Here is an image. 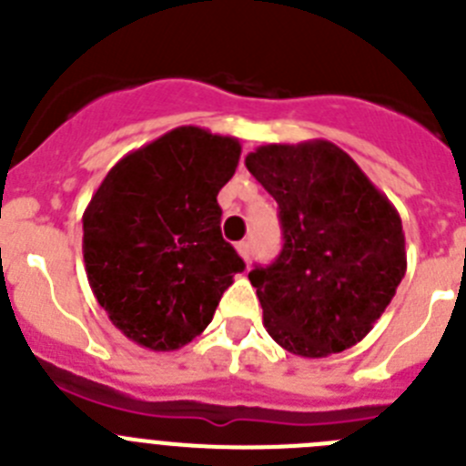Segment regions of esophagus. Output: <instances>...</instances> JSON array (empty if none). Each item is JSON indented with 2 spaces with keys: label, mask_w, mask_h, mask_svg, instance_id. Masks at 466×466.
Returning <instances> with one entry per match:
<instances>
[{
  "label": "esophagus",
  "mask_w": 466,
  "mask_h": 466,
  "mask_svg": "<svg viewBox=\"0 0 466 466\" xmlns=\"http://www.w3.org/2000/svg\"><path fill=\"white\" fill-rule=\"evenodd\" d=\"M236 249H238V254H240V257L245 258V261H249V254H252V247H249V242H247V240L238 242Z\"/></svg>",
  "instance_id": "34e87169"
}]
</instances>
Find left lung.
I'll use <instances>...</instances> for the list:
<instances>
[{"instance_id": "1", "label": "left lung", "mask_w": 466, "mask_h": 466, "mask_svg": "<svg viewBox=\"0 0 466 466\" xmlns=\"http://www.w3.org/2000/svg\"><path fill=\"white\" fill-rule=\"evenodd\" d=\"M245 166L275 198L284 238L279 257L249 273L266 331L308 360L357 345L406 275L399 212L327 139L266 144Z\"/></svg>"}]
</instances>
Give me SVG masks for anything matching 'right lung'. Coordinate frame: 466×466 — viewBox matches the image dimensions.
Masks as SVG:
<instances>
[{
    "instance_id": "obj_1",
    "label": "right lung",
    "mask_w": 466,
    "mask_h": 466,
    "mask_svg": "<svg viewBox=\"0 0 466 466\" xmlns=\"http://www.w3.org/2000/svg\"><path fill=\"white\" fill-rule=\"evenodd\" d=\"M236 137L182 126L123 156L84 212L90 289L133 343L170 352L205 331L245 261L221 238L217 193Z\"/></svg>"
}]
</instances>
